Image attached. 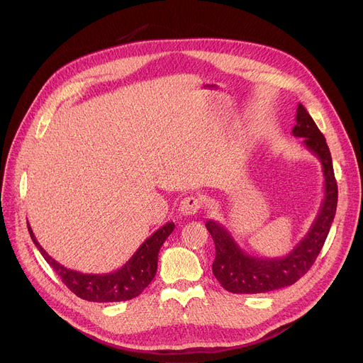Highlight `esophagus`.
I'll return each instance as SVG.
<instances>
[{
	"mask_svg": "<svg viewBox=\"0 0 363 363\" xmlns=\"http://www.w3.org/2000/svg\"><path fill=\"white\" fill-rule=\"evenodd\" d=\"M202 206V202L198 196H186L180 202V213L183 216H195Z\"/></svg>",
	"mask_w": 363,
	"mask_h": 363,
	"instance_id": "obj_1",
	"label": "esophagus"
}]
</instances>
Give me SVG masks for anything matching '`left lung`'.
<instances>
[{"label": "left lung", "mask_w": 363, "mask_h": 363, "mask_svg": "<svg viewBox=\"0 0 363 363\" xmlns=\"http://www.w3.org/2000/svg\"><path fill=\"white\" fill-rule=\"evenodd\" d=\"M296 121L297 124L292 128V134L303 137L304 146L315 153L322 164L325 196L320 210L308 232L294 250L279 258H263L247 254L240 250L223 224L206 220V230L211 233L216 244L213 273L221 286L233 294H260L296 284L312 267L330 233L338 199L331 152L323 134L301 103H298Z\"/></svg>", "instance_id": "left-lung-1"}]
</instances>
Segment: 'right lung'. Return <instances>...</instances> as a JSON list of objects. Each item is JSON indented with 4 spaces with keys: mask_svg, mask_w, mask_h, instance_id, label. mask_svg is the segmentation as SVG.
I'll return each mask as SVG.
<instances>
[{
    "mask_svg": "<svg viewBox=\"0 0 363 363\" xmlns=\"http://www.w3.org/2000/svg\"><path fill=\"white\" fill-rule=\"evenodd\" d=\"M174 228L176 224L172 221L164 224L145 240L123 267L111 273L94 274L71 270L57 263L40 245L28 223V230L33 244L45 258V262L60 276L62 282L79 298L96 303L127 301L140 296L157 274L158 252Z\"/></svg>",
    "mask_w": 363,
    "mask_h": 363,
    "instance_id": "obj_1",
    "label": "right lung"
}]
</instances>
